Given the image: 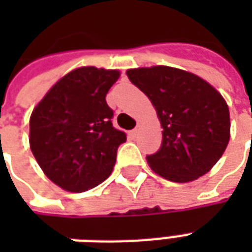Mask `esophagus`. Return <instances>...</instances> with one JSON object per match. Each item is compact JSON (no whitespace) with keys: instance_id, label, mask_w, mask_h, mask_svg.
Listing matches in <instances>:
<instances>
[{"instance_id":"obj_1","label":"esophagus","mask_w":252,"mask_h":252,"mask_svg":"<svg viewBox=\"0 0 252 252\" xmlns=\"http://www.w3.org/2000/svg\"><path fill=\"white\" fill-rule=\"evenodd\" d=\"M139 132H140V126H137L135 129H132L131 135L132 136H137V133H139Z\"/></svg>"}]
</instances>
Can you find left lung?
Segmentation results:
<instances>
[{
  "instance_id": "left-lung-1",
  "label": "left lung",
  "mask_w": 252,
  "mask_h": 252,
  "mask_svg": "<svg viewBox=\"0 0 252 252\" xmlns=\"http://www.w3.org/2000/svg\"><path fill=\"white\" fill-rule=\"evenodd\" d=\"M126 75L150 98L160 121V148L146 158L154 173L178 184L206 174L231 136L221 94L205 79L175 67H137Z\"/></svg>"
}]
</instances>
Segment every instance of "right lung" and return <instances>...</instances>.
Segmentation results:
<instances>
[{
    "label": "right lung",
    "mask_w": 252,
    "mask_h": 252,
    "mask_svg": "<svg viewBox=\"0 0 252 252\" xmlns=\"http://www.w3.org/2000/svg\"><path fill=\"white\" fill-rule=\"evenodd\" d=\"M119 78V70L74 68L31 115V151L47 178L66 191L93 189L113 171L126 135L112 126L113 110L105 97Z\"/></svg>",
    "instance_id": "obj_1"
}]
</instances>
